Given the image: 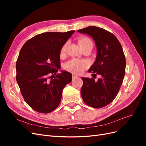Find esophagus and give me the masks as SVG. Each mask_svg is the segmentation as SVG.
<instances>
[{
    "instance_id": "obj_1",
    "label": "esophagus",
    "mask_w": 146,
    "mask_h": 146,
    "mask_svg": "<svg viewBox=\"0 0 146 146\" xmlns=\"http://www.w3.org/2000/svg\"><path fill=\"white\" fill-rule=\"evenodd\" d=\"M77 77H78V76H76V75H75V74H72V78H73V79L76 78H77Z\"/></svg>"
}]
</instances>
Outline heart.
Returning a JSON list of instances; mask_svg holds the SVG:
<instances>
[{
	"mask_svg": "<svg viewBox=\"0 0 146 146\" xmlns=\"http://www.w3.org/2000/svg\"><path fill=\"white\" fill-rule=\"evenodd\" d=\"M78 44L81 46L82 49L87 47L92 46V42L90 38L87 37H81L78 38ZM68 46V42L64 44L61 48L60 55L63 56L64 55L66 48ZM88 66V62L85 60H81L78 59H72L69 61L65 64V69L68 71L74 74H79L82 72L83 69Z\"/></svg>",
	"mask_w": 146,
	"mask_h": 146,
	"instance_id": "b5f03b06",
	"label": "heart"
}]
</instances>
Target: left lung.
I'll use <instances>...</instances> for the list:
<instances>
[{"mask_svg": "<svg viewBox=\"0 0 146 146\" xmlns=\"http://www.w3.org/2000/svg\"><path fill=\"white\" fill-rule=\"evenodd\" d=\"M77 32L94 41L96 58L88 72L100 76L98 80L82 77V98L90 107L102 108L115 99L124 77L126 61L122 47L113 34L102 28L89 26Z\"/></svg>", "mask_w": 146, "mask_h": 146, "instance_id": "obj_1", "label": "left lung"}]
</instances>
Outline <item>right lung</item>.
I'll return each instance as SVG.
<instances>
[{
    "label": "right lung",
    "mask_w": 146,
    "mask_h": 146,
    "mask_svg": "<svg viewBox=\"0 0 146 146\" xmlns=\"http://www.w3.org/2000/svg\"><path fill=\"white\" fill-rule=\"evenodd\" d=\"M74 32L37 35L20 50L16 64V81L25 102L35 111H54L60 103L64 88L72 81L71 73L63 70L54 78L48 79L47 75L58 71L56 68L60 66L61 48Z\"/></svg>",
    "instance_id": "right-lung-1"
}]
</instances>
